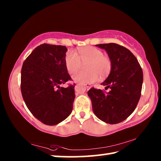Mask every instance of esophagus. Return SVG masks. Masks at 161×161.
Instances as JSON below:
<instances>
[{
    "mask_svg": "<svg viewBox=\"0 0 161 161\" xmlns=\"http://www.w3.org/2000/svg\"><path fill=\"white\" fill-rule=\"evenodd\" d=\"M84 86H85V88H86V89H89L91 88V86L89 85V84H84ZM77 87H78V86H77V85H76V86H75V90H76V91H78V89H77Z\"/></svg>",
    "mask_w": 161,
    "mask_h": 161,
    "instance_id": "34e87169",
    "label": "esophagus"
}]
</instances>
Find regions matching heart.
Wrapping results in <instances>:
<instances>
[{
    "label": "heart",
    "instance_id": "1",
    "mask_svg": "<svg viewBox=\"0 0 161 161\" xmlns=\"http://www.w3.org/2000/svg\"><path fill=\"white\" fill-rule=\"evenodd\" d=\"M65 66L71 74L81 67V63L87 71L80 72L73 75L72 79L76 82L83 84L93 83L109 75L112 64L107 56L103 55L102 50L94 47H87L79 50L76 54L72 51L68 52L64 58Z\"/></svg>",
    "mask_w": 161,
    "mask_h": 161
}]
</instances>
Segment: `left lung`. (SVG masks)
<instances>
[{
	"mask_svg": "<svg viewBox=\"0 0 161 161\" xmlns=\"http://www.w3.org/2000/svg\"><path fill=\"white\" fill-rule=\"evenodd\" d=\"M104 49L111 59L112 67L102 85L109 92L92 87L88 91L92 110L98 118L109 124L126 119L140 99L143 80V71L133 53L116 43L96 45Z\"/></svg>",
	"mask_w": 161,
	"mask_h": 161,
	"instance_id": "1",
	"label": "left lung"
}]
</instances>
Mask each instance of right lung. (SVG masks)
Wrapping results in <instances>:
<instances>
[{
    "instance_id": "right-lung-1",
    "label": "right lung",
    "mask_w": 161,
    "mask_h": 161,
    "mask_svg": "<svg viewBox=\"0 0 161 161\" xmlns=\"http://www.w3.org/2000/svg\"><path fill=\"white\" fill-rule=\"evenodd\" d=\"M65 46L44 43L35 49L23 62L20 89L27 107L44 124L53 126L72 113L75 85L60 84L71 80L65 66Z\"/></svg>"
}]
</instances>
